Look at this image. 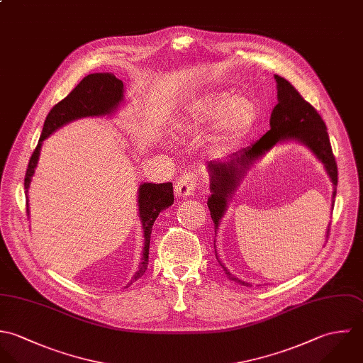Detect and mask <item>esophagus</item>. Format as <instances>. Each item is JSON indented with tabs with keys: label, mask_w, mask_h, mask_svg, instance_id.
I'll return each instance as SVG.
<instances>
[{
	"label": "esophagus",
	"mask_w": 363,
	"mask_h": 363,
	"mask_svg": "<svg viewBox=\"0 0 363 363\" xmlns=\"http://www.w3.org/2000/svg\"><path fill=\"white\" fill-rule=\"evenodd\" d=\"M195 189H196V175L194 172L181 175L175 184V195L178 198H188L195 194Z\"/></svg>",
	"instance_id": "1"
}]
</instances>
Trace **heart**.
Returning a JSON list of instances; mask_svg holds the SVG:
<instances>
[{
  "instance_id": "b5f03b06",
  "label": "heart",
  "mask_w": 363,
  "mask_h": 363,
  "mask_svg": "<svg viewBox=\"0 0 363 363\" xmlns=\"http://www.w3.org/2000/svg\"><path fill=\"white\" fill-rule=\"evenodd\" d=\"M257 116V106L248 98H231L225 92H211L185 108L181 126L186 132H194L218 122L216 133L212 138V151L221 155L234 150L247 136Z\"/></svg>"
}]
</instances>
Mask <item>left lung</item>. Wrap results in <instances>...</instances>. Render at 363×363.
<instances>
[{"mask_svg":"<svg viewBox=\"0 0 363 363\" xmlns=\"http://www.w3.org/2000/svg\"><path fill=\"white\" fill-rule=\"evenodd\" d=\"M277 89H278V105L274 108L271 113L269 126L271 129L255 143L250 147L241 148L237 152L225 157L224 160H213L206 164V169L211 178V196L208 199V206L211 211V216L215 223V228L218 231L220 220L224 216L228 202L244 179L247 171L261 160L274 145L297 142L306 145L315 158L324 165L327 175L333 182V201L331 209H334V199L337 195V184H338V169L335 157L333 154V148L330 143V138L327 133V126L318 112L303 99V96L297 92V89L281 75L275 74ZM330 234V224L327 228L325 238ZM216 245V244H215ZM218 258V252H216ZM220 262V261H218ZM221 268L225 271L227 277L242 285L252 286L234 275L220 262Z\"/></svg>","mask_w":363,"mask_h":363,"instance_id":"left-lung-1","label":"left lung"}]
</instances>
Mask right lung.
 <instances>
[{
	"mask_svg": "<svg viewBox=\"0 0 363 363\" xmlns=\"http://www.w3.org/2000/svg\"><path fill=\"white\" fill-rule=\"evenodd\" d=\"M125 88L123 82L118 79L113 74L95 73L89 74L81 79V82L74 88L73 91L62 99L57 105L52 108L49 112L42 136L36 145L25 175V194H26V212L29 215V199L28 189L32 182V177L35 175V169L38 167L39 155L43 142L55 133L57 129L65 125L82 118H95V116H111L113 115L121 104L125 101ZM174 203V189L172 184H150L143 182L138 191V206H139V218L142 221L145 247L142 252V262L139 269L135 272L132 281L128 284H133L139 278L145 275L148 265V248H150V237L151 228L158 218L160 212L169 208Z\"/></svg>",
	"mask_w": 363,
	"mask_h": 363,
	"instance_id": "obj_1",
	"label": "right lung"
}]
</instances>
